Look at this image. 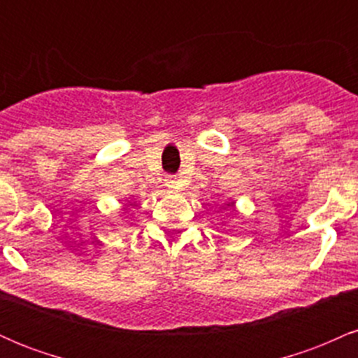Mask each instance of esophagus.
Wrapping results in <instances>:
<instances>
[{
    "label": "esophagus",
    "instance_id": "34e87169",
    "mask_svg": "<svg viewBox=\"0 0 358 358\" xmlns=\"http://www.w3.org/2000/svg\"><path fill=\"white\" fill-rule=\"evenodd\" d=\"M165 183H166V187L168 188H176V176L175 175H168L166 176V180H165Z\"/></svg>",
    "mask_w": 358,
    "mask_h": 358
}]
</instances>
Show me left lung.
<instances>
[{"instance_id":"left-lung-1","label":"left lung","mask_w":358,"mask_h":358,"mask_svg":"<svg viewBox=\"0 0 358 358\" xmlns=\"http://www.w3.org/2000/svg\"><path fill=\"white\" fill-rule=\"evenodd\" d=\"M229 205H231V203H229Z\"/></svg>"}]
</instances>
